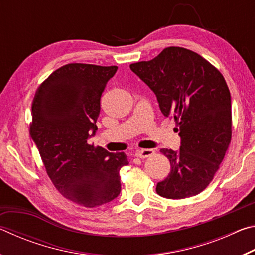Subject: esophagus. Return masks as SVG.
I'll list each match as a JSON object with an SVG mask.
<instances>
[{
    "label": "esophagus",
    "mask_w": 255,
    "mask_h": 255,
    "mask_svg": "<svg viewBox=\"0 0 255 255\" xmlns=\"http://www.w3.org/2000/svg\"><path fill=\"white\" fill-rule=\"evenodd\" d=\"M154 154V149H150V148H146V149H139L136 152V156L139 157V158H146V157H149L152 156Z\"/></svg>",
    "instance_id": "1"
}]
</instances>
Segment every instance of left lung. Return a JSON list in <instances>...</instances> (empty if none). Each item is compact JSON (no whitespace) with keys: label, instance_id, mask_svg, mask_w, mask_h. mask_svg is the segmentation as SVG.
<instances>
[{"label":"left lung","instance_id":"left-lung-1","mask_svg":"<svg viewBox=\"0 0 255 255\" xmlns=\"http://www.w3.org/2000/svg\"><path fill=\"white\" fill-rule=\"evenodd\" d=\"M130 70L156 96L165 117L174 118L181 138L179 150L162 148L169 158V175L156 185L167 199L196 196L219 169L232 138L231 93L217 68L200 55L167 47Z\"/></svg>","mask_w":255,"mask_h":255}]
</instances>
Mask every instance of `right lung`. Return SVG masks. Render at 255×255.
Wrapping results in <instances>:
<instances>
[{
	"mask_svg": "<svg viewBox=\"0 0 255 255\" xmlns=\"http://www.w3.org/2000/svg\"><path fill=\"white\" fill-rule=\"evenodd\" d=\"M117 66L67 64L48 76L32 101L30 135L56 189L75 204L93 208L117 198L125 153L88 143L98 130L101 94Z\"/></svg>",
	"mask_w": 255,
	"mask_h": 255,
	"instance_id": "1",
	"label": "right lung"
}]
</instances>
